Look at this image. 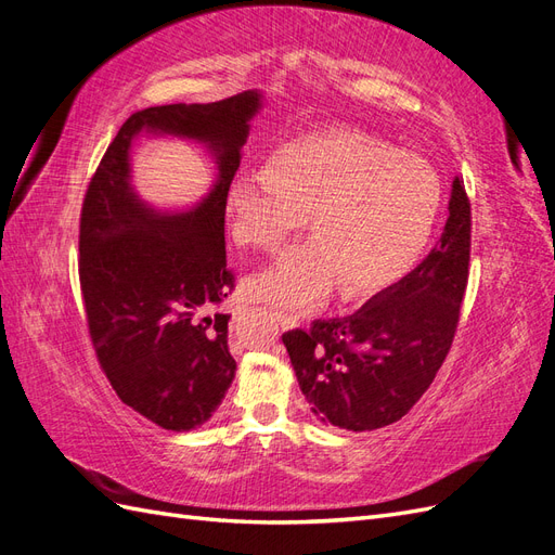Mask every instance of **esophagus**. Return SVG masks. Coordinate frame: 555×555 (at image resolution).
<instances>
[{
	"instance_id": "obj_1",
	"label": "esophagus",
	"mask_w": 555,
	"mask_h": 555,
	"mask_svg": "<svg viewBox=\"0 0 555 555\" xmlns=\"http://www.w3.org/2000/svg\"><path fill=\"white\" fill-rule=\"evenodd\" d=\"M273 317L278 319V324L282 326V328H296L300 322H298V317H294V314H287V312H273Z\"/></svg>"
}]
</instances>
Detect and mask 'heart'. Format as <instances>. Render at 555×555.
<instances>
[{
  "label": "heart",
  "instance_id": "heart-1",
  "mask_svg": "<svg viewBox=\"0 0 555 555\" xmlns=\"http://www.w3.org/2000/svg\"><path fill=\"white\" fill-rule=\"evenodd\" d=\"M440 204V178L426 159L331 127L282 145L268 171L233 180L227 215L231 238L251 249H275L310 217L312 238L247 280L257 300L308 310L340 284L347 298H373L405 280Z\"/></svg>",
  "mask_w": 555,
  "mask_h": 555
}]
</instances>
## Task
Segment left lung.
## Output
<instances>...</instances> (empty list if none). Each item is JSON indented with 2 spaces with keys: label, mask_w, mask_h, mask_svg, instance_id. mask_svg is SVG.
Wrapping results in <instances>:
<instances>
[{
  "label": "left lung",
  "mask_w": 555,
  "mask_h": 555,
  "mask_svg": "<svg viewBox=\"0 0 555 555\" xmlns=\"http://www.w3.org/2000/svg\"><path fill=\"white\" fill-rule=\"evenodd\" d=\"M469 198L453 178L449 217L430 255L354 314L282 335L319 422L375 430L405 416L444 363L467 287Z\"/></svg>",
  "instance_id": "obj_1"
}]
</instances>
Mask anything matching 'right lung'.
<instances>
[{"label":"right lung","instance_id":"obj_1","mask_svg":"<svg viewBox=\"0 0 555 555\" xmlns=\"http://www.w3.org/2000/svg\"><path fill=\"white\" fill-rule=\"evenodd\" d=\"M261 92L212 104L137 111L96 166L80 210V292L99 365L117 398L166 430H192L220 408L236 375L229 319L224 212ZM141 130L204 142L218 180L190 211H157L130 184L128 150Z\"/></svg>","mask_w":555,"mask_h":555}]
</instances>
